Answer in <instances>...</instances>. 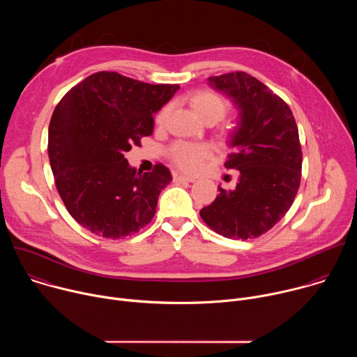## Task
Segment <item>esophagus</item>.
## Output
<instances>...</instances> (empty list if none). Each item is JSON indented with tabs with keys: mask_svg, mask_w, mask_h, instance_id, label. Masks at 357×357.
<instances>
[{
	"mask_svg": "<svg viewBox=\"0 0 357 357\" xmlns=\"http://www.w3.org/2000/svg\"><path fill=\"white\" fill-rule=\"evenodd\" d=\"M174 182H195V178L181 175V174H174Z\"/></svg>",
	"mask_w": 357,
	"mask_h": 357,
	"instance_id": "34e87169",
	"label": "esophagus"
}]
</instances>
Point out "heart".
Masks as SVG:
<instances>
[{
	"mask_svg": "<svg viewBox=\"0 0 357 357\" xmlns=\"http://www.w3.org/2000/svg\"><path fill=\"white\" fill-rule=\"evenodd\" d=\"M190 107L193 113L203 121L215 124L220 121L229 112L230 103L213 90H200L190 96ZM172 106L165 105L157 114L155 123L162 127L171 113ZM236 132L233 124H226L220 130L222 139H230ZM211 148L206 144H190V142H176L169 149V157L172 162L185 172H196L200 169L203 161L209 158Z\"/></svg>",
	"mask_w": 357,
	"mask_h": 357,
	"instance_id": "1",
	"label": "heart"
}]
</instances>
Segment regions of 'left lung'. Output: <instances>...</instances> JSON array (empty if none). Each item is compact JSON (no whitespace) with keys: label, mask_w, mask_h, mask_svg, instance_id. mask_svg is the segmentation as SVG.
Returning <instances> with one entry per match:
<instances>
[{"label":"left lung","mask_w":357,"mask_h":357,"mask_svg":"<svg viewBox=\"0 0 357 357\" xmlns=\"http://www.w3.org/2000/svg\"><path fill=\"white\" fill-rule=\"evenodd\" d=\"M238 109V123L225 167L240 171L233 190L219 195L200 218L227 238L259 237L289 211L301 182L302 151L291 109L264 83L245 72L209 77Z\"/></svg>","instance_id":"obj_1"}]
</instances>
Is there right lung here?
<instances>
[{
  "label": "right lung",
  "mask_w": 357,
  "mask_h": 357,
  "mask_svg": "<svg viewBox=\"0 0 357 357\" xmlns=\"http://www.w3.org/2000/svg\"><path fill=\"white\" fill-rule=\"evenodd\" d=\"M179 89L149 84L117 72H97L72 87L49 124L47 154L70 216L106 238L145 227L172 181L167 167L131 168L126 152L154 131V114Z\"/></svg>",
  "instance_id": "right-lung-1"
}]
</instances>
